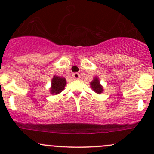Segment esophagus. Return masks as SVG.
Instances as JSON below:
<instances>
[{"mask_svg":"<svg viewBox=\"0 0 154 154\" xmlns=\"http://www.w3.org/2000/svg\"><path fill=\"white\" fill-rule=\"evenodd\" d=\"M72 77L74 80H78L80 78V74H78V73H74L72 74Z\"/></svg>","mask_w":154,"mask_h":154,"instance_id":"obj_1","label":"esophagus"}]
</instances>
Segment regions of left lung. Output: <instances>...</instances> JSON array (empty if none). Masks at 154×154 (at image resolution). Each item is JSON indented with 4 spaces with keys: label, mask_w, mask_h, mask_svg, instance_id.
Segmentation results:
<instances>
[{
    "label": "left lung",
    "mask_w": 154,
    "mask_h": 154,
    "mask_svg": "<svg viewBox=\"0 0 154 154\" xmlns=\"http://www.w3.org/2000/svg\"><path fill=\"white\" fill-rule=\"evenodd\" d=\"M90 85H91V88H92L93 91H95L97 94H100L103 91V88L100 85L98 77H94V80L90 83Z\"/></svg>",
    "instance_id": "8db88e82"
}]
</instances>
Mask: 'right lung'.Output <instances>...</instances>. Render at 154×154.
Listing matches in <instances>:
<instances>
[{
	"instance_id": "add662e5",
	"label": "right lung",
	"mask_w": 154,
	"mask_h": 154,
	"mask_svg": "<svg viewBox=\"0 0 154 154\" xmlns=\"http://www.w3.org/2000/svg\"><path fill=\"white\" fill-rule=\"evenodd\" d=\"M66 85V80L64 77L54 76L51 81V93L52 94H58L64 90Z\"/></svg>"
}]
</instances>
